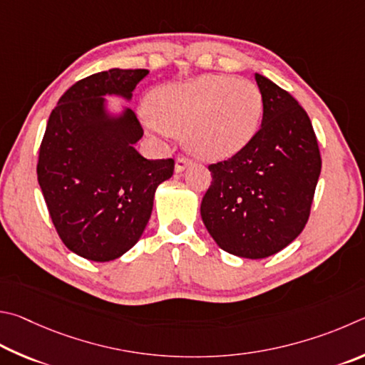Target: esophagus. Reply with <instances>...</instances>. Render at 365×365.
I'll use <instances>...</instances> for the list:
<instances>
[{
	"label": "esophagus",
	"instance_id": "1",
	"mask_svg": "<svg viewBox=\"0 0 365 365\" xmlns=\"http://www.w3.org/2000/svg\"><path fill=\"white\" fill-rule=\"evenodd\" d=\"M190 166V160L186 157H178L176 158V165H175V171L176 173H182L186 168Z\"/></svg>",
	"mask_w": 365,
	"mask_h": 365
}]
</instances>
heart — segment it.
<instances>
[{
  "instance_id": "1",
  "label": "heart",
  "mask_w": 365,
  "mask_h": 365,
  "mask_svg": "<svg viewBox=\"0 0 365 365\" xmlns=\"http://www.w3.org/2000/svg\"><path fill=\"white\" fill-rule=\"evenodd\" d=\"M149 126L184 134V145L202 160L234 157L257 136L263 96L250 80L202 75L152 89L147 96Z\"/></svg>"
}]
</instances>
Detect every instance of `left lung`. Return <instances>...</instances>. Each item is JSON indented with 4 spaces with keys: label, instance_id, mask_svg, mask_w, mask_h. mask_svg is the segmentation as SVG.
I'll return each mask as SVG.
<instances>
[{
    "label": "left lung",
    "instance_id": "1",
    "mask_svg": "<svg viewBox=\"0 0 365 365\" xmlns=\"http://www.w3.org/2000/svg\"><path fill=\"white\" fill-rule=\"evenodd\" d=\"M263 121L245 149L210 165L212 186L200 215L221 250L261 259L295 240L306 226L321 175L311 120L292 96L255 73Z\"/></svg>",
    "mask_w": 365,
    "mask_h": 365
}]
</instances>
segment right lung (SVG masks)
I'll return each mask as SVG.
<instances>
[{"instance_id":"right-lung-1","label":"right lung","mask_w":365,"mask_h":365,"mask_svg":"<svg viewBox=\"0 0 365 365\" xmlns=\"http://www.w3.org/2000/svg\"><path fill=\"white\" fill-rule=\"evenodd\" d=\"M145 68H110L70 86L49 115L38 158V184L51 220L70 252L106 263L138 244L157 187L175 160H147L134 149L143 138L128 106Z\"/></svg>"}]
</instances>
